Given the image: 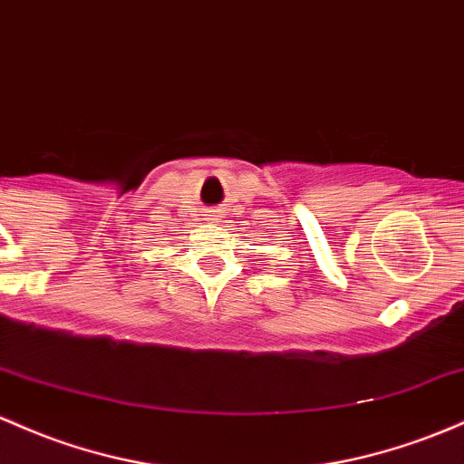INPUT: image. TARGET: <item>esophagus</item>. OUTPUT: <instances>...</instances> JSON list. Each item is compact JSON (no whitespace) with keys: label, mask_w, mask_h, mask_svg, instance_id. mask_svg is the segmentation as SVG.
<instances>
[{"label":"esophagus","mask_w":464,"mask_h":464,"mask_svg":"<svg viewBox=\"0 0 464 464\" xmlns=\"http://www.w3.org/2000/svg\"><path fill=\"white\" fill-rule=\"evenodd\" d=\"M207 220L218 222V220H220V213H218V211H208V213H207Z\"/></svg>","instance_id":"1"}]
</instances>
